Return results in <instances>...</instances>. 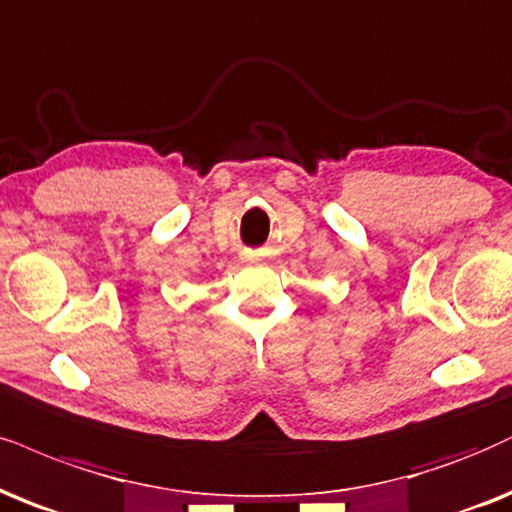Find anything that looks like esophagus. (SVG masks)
<instances>
[{"label": "esophagus", "mask_w": 512, "mask_h": 512, "mask_svg": "<svg viewBox=\"0 0 512 512\" xmlns=\"http://www.w3.org/2000/svg\"><path fill=\"white\" fill-rule=\"evenodd\" d=\"M254 258H256V256H249V261H254Z\"/></svg>", "instance_id": "1"}]
</instances>
